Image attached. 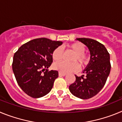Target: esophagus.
<instances>
[{
  "mask_svg": "<svg viewBox=\"0 0 122 122\" xmlns=\"http://www.w3.org/2000/svg\"><path fill=\"white\" fill-rule=\"evenodd\" d=\"M59 76H65V75H66V73H63V72L59 71Z\"/></svg>",
  "mask_w": 122,
  "mask_h": 122,
  "instance_id": "esophagus-1",
  "label": "esophagus"
}]
</instances>
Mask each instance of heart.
I'll use <instances>...</instances> for the list:
<instances>
[{"mask_svg": "<svg viewBox=\"0 0 122 122\" xmlns=\"http://www.w3.org/2000/svg\"><path fill=\"white\" fill-rule=\"evenodd\" d=\"M69 49H71L75 53L73 56L72 60L77 61L80 63L81 65H86L89 62V58L87 55L84 53L86 51V47L82 43L77 42L71 44L68 46ZM63 57V51L60 47L56 48L52 53V57L54 61L57 62L53 65V68L54 70L60 71L63 73H68V72L74 71L77 70L79 68V63L76 62H73L71 63L60 61ZM59 61V62L58 61Z\"/></svg>", "mask_w": 122, "mask_h": 122, "instance_id": "obj_1", "label": "heart"}]
</instances>
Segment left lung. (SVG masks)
Masks as SVG:
<instances>
[{"label": "left lung", "instance_id": "8db88e82", "mask_svg": "<svg viewBox=\"0 0 122 122\" xmlns=\"http://www.w3.org/2000/svg\"><path fill=\"white\" fill-rule=\"evenodd\" d=\"M76 40L88 47L90 60L83 71L85 75L77 76L76 81L69 86L74 96L83 100L89 99L98 93L105 85L111 71L110 55L105 46L90 38H79Z\"/></svg>", "mask_w": 122, "mask_h": 122}]
</instances>
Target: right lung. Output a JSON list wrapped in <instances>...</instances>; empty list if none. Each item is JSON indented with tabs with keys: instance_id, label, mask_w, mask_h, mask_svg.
<instances>
[{
	"instance_id": "right-lung-1",
	"label": "right lung",
	"mask_w": 122,
	"mask_h": 122,
	"mask_svg": "<svg viewBox=\"0 0 122 122\" xmlns=\"http://www.w3.org/2000/svg\"><path fill=\"white\" fill-rule=\"evenodd\" d=\"M62 44L40 38L27 42L15 52L13 71L18 85L27 95L38 98L51 90L59 73L48 68L52 63V52Z\"/></svg>"
}]
</instances>
